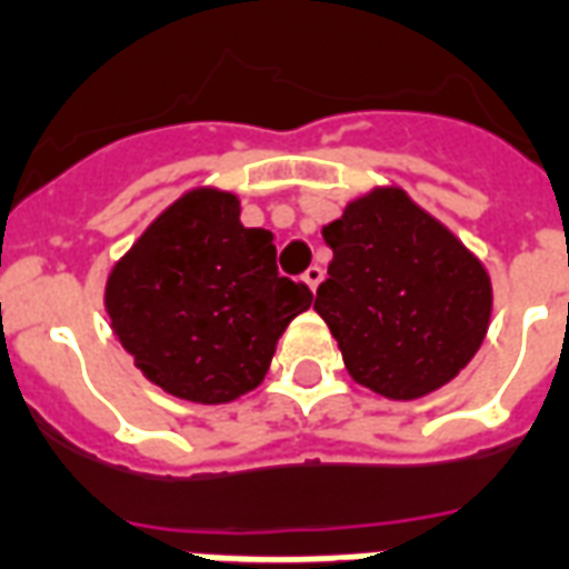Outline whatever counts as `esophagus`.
Here are the masks:
<instances>
[{
  "instance_id": "1",
  "label": "esophagus",
  "mask_w": 569,
  "mask_h": 569,
  "mask_svg": "<svg viewBox=\"0 0 569 569\" xmlns=\"http://www.w3.org/2000/svg\"><path fill=\"white\" fill-rule=\"evenodd\" d=\"M322 280H325V271L319 266H310L307 271H303V283L310 286L313 292L319 289V283H322Z\"/></svg>"
}]
</instances>
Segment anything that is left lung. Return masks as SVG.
I'll return each mask as SVG.
<instances>
[{"mask_svg": "<svg viewBox=\"0 0 569 569\" xmlns=\"http://www.w3.org/2000/svg\"><path fill=\"white\" fill-rule=\"evenodd\" d=\"M322 236L333 259L313 307L349 376L388 400L457 379L492 313L483 262L400 188L358 197Z\"/></svg>", "mask_w": 569, "mask_h": 569, "instance_id": "8db88e82", "label": "left lung"}]
</instances>
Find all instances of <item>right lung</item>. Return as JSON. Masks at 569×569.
Returning a JSON list of instances; mask_svg holds the SVG:
<instances>
[{
	"mask_svg": "<svg viewBox=\"0 0 569 569\" xmlns=\"http://www.w3.org/2000/svg\"><path fill=\"white\" fill-rule=\"evenodd\" d=\"M236 193L188 190L151 220L107 277L112 331L142 376L202 406L266 379L277 340L313 303L277 274L268 229H247Z\"/></svg>",
	"mask_w": 569,
	"mask_h": 569,
	"instance_id": "obj_1",
	"label": "right lung"
}]
</instances>
